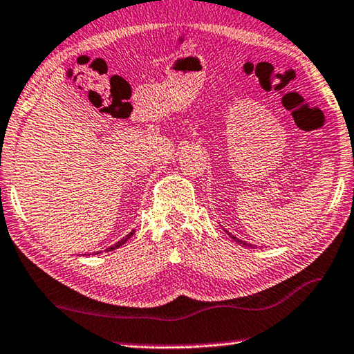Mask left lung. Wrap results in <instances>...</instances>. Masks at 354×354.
Here are the masks:
<instances>
[{
  "label": "left lung",
  "mask_w": 354,
  "mask_h": 354,
  "mask_svg": "<svg viewBox=\"0 0 354 354\" xmlns=\"http://www.w3.org/2000/svg\"><path fill=\"white\" fill-rule=\"evenodd\" d=\"M225 232H227V230H225ZM227 234H228L230 238H233V241H236L238 244H243V245H245V248H257V245H252V244H249V243H245V241H241V239H238L236 236H233L232 233H228V232H227Z\"/></svg>",
  "instance_id": "obj_1"
}]
</instances>
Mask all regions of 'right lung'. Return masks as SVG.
<instances>
[{"label": "right lung", "mask_w": 354, "mask_h": 354, "mask_svg": "<svg viewBox=\"0 0 354 354\" xmlns=\"http://www.w3.org/2000/svg\"><path fill=\"white\" fill-rule=\"evenodd\" d=\"M133 233H136V232H133V230H132V232L131 233H129V234H126V236L124 238H122L121 241H118V243L116 244H113V245H111V248H109V249H105V252H110V250H115V249H118V248H121V245L122 244H124L126 243V241L129 239V238H132V234ZM97 254H100V252H97ZM86 255V254H85Z\"/></svg>", "instance_id": "obj_1"}]
</instances>
